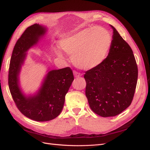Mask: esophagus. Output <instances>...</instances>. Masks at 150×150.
I'll return each mask as SVG.
<instances>
[{"instance_id": "obj_1", "label": "esophagus", "mask_w": 150, "mask_h": 150, "mask_svg": "<svg viewBox=\"0 0 150 150\" xmlns=\"http://www.w3.org/2000/svg\"><path fill=\"white\" fill-rule=\"evenodd\" d=\"M73 74H74V75L75 78H79V77H81V74L80 73H79L78 72H77V71H74L73 72Z\"/></svg>"}]
</instances>
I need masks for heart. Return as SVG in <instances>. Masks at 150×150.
<instances>
[{
  "label": "heart",
  "mask_w": 150,
  "mask_h": 150,
  "mask_svg": "<svg viewBox=\"0 0 150 150\" xmlns=\"http://www.w3.org/2000/svg\"><path fill=\"white\" fill-rule=\"evenodd\" d=\"M112 43L109 32L101 27L86 28L59 40L62 51L71 56L74 64L89 70L98 66L105 59ZM61 56L60 52H57Z\"/></svg>",
  "instance_id": "b5f03b06"
}]
</instances>
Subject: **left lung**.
Returning <instances> with one entry per match:
<instances>
[{
  "mask_svg": "<svg viewBox=\"0 0 150 150\" xmlns=\"http://www.w3.org/2000/svg\"><path fill=\"white\" fill-rule=\"evenodd\" d=\"M107 57L86 72V96L92 111L102 117L115 116L129 106L138 79L132 49L114 27Z\"/></svg>",
  "mask_w": 150,
  "mask_h": 150,
  "instance_id": "left-lung-1",
  "label": "left lung"
}]
</instances>
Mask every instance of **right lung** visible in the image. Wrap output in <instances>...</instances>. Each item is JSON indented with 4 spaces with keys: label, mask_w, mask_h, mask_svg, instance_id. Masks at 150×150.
I'll list each match as a JSON object with an SVG mask.
<instances>
[{
    "label": "right lung",
    "mask_w": 150,
    "mask_h": 150,
    "mask_svg": "<svg viewBox=\"0 0 150 150\" xmlns=\"http://www.w3.org/2000/svg\"><path fill=\"white\" fill-rule=\"evenodd\" d=\"M47 28L35 24L27 28L13 47L8 71V87L19 110L36 121H47L59 116L64 106L65 96L74 80L70 67L48 70L39 90L27 96L20 86L19 74L27 51L46 34Z\"/></svg>",
    "instance_id": "right-lung-1"
}]
</instances>
